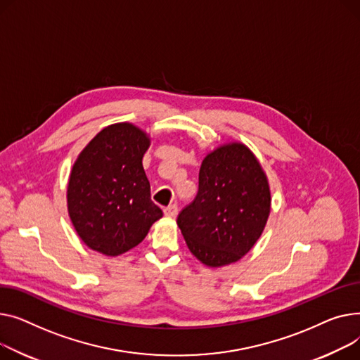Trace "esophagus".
<instances>
[{"label":"esophagus","mask_w":360,"mask_h":360,"mask_svg":"<svg viewBox=\"0 0 360 360\" xmlns=\"http://www.w3.org/2000/svg\"><path fill=\"white\" fill-rule=\"evenodd\" d=\"M177 212H179L177 205H170V206L164 207V215H165L167 218H174V217L177 215Z\"/></svg>","instance_id":"esophagus-1"}]
</instances>
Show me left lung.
I'll return each mask as SVG.
<instances>
[{"instance_id": "8db88e82", "label": "left lung", "mask_w": 360, "mask_h": 360, "mask_svg": "<svg viewBox=\"0 0 360 360\" xmlns=\"http://www.w3.org/2000/svg\"><path fill=\"white\" fill-rule=\"evenodd\" d=\"M270 187L256 155L241 142L209 153L199 192L177 225L190 252L207 267L236 263L255 247L270 215Z\"/></svg>"}]
</instances>
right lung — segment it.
I'll return each instance as SVG.
<instances>
[{
    "label": "right lung",
    "instance_id": "obj_1",
    "mask_svg": "<svg viewBox=\"0 0 360 360\" xmlns=\"http://www.w3.org/2000/svg\"><path fill=\"white\" fill-rule=\"evenodd\" d=\"M150 145V135L134 123H115L101 129L72 165L67 187L71 222L82 243L104 256L136 247L162 217L142 165Z\"/></svg>",
    "mask_w": 360,
    "mask_h": 360
}]
</instances>
